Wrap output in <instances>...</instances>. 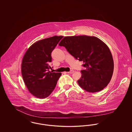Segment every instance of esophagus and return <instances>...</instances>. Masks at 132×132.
I'll return each instance as SVG.
<instances>
[{
    "label": "esophagus",
    "mask_w": 132,
    "mask_h": 132,
    "mask_svg": "<svg viewBox=\"0 0 132 132\" xmlns=\"http://www.w3.org/2000/svg\"><path fill=\"white\" fill-rule=\"evenodd\" d=\"M74 72V70H71L70 71L68 72L67 73H69V74H73Z\"/></svg>",
    "instance_id": "34e87169"
}]
</instances>
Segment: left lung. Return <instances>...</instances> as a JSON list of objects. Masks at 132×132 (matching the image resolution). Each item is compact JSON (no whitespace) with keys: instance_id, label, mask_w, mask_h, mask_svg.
Listing matches in <instances>:
<instances>
[{"instance_id":"obj_1","label":"left lung","mask_w":132,"mask_h":132,"mask_svg":"<svg viewBox=\"0 0 132 132\" xmlns=\"http://www.w3.org/2000/svg\"><path fill=\"white\" fill-rule=\"evenodd\" d=\"M85 68L77 81L81 88L90 93L100 92L106 87L113 75L114 62L109 47L100 38L86 35L65 37L58 44Z\"/></svg>"}]
</instances>
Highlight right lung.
<instances>
[{
	"mask_svg": "<svg viewBox=\"0 0 132 132\" xmlns=\"http://www.w3.org/2000/svg\"><path fill=\"white\" fill-rule=\"evenodd\" d=\"M63 36H53L35 43L22 59L21 73L28 90L39 99L48 97L56 85L61 73L51 72V52Z\"/></svg>",
	"mask_w": 132,
	"mask_h": 132,
	"instance_id": "right-lung-1",
	"label": "right lung"
}]
</instances>
